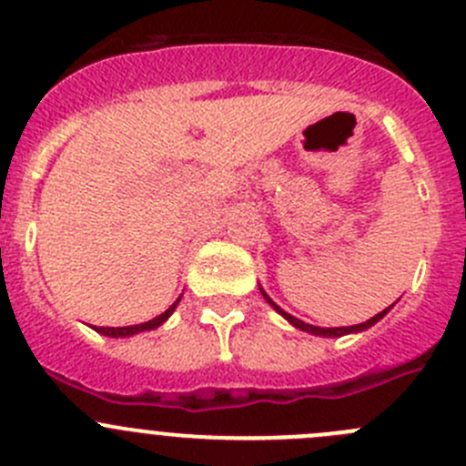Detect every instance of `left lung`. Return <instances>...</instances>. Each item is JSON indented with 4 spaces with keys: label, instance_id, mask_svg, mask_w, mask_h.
<instances>
[{
    "label": "left lung",
    "instance_id": "left-lung-1",
    "mask_svg": "<svg viewBox=\"0 0 466 466\" xmlns=\"http://www.w3.org/2000/svg\"><path fill=\"white\" fill-rule=\"evenodd\" d=\"M260 292H262V297L267 299V303H269L271 308H274L276 312H280V315L285 317V319L289 321V324L294 326V329H299V330H306V333H312V335H324V338H342V335H349V333H362V330H367V329H371V326L376 324V321H380L383 319L385 315H388V312L391 310V306H394V303H391L390 308H385L383 312H379V315H374L371 317V319H367V321H362V324H356V326H339V329H321V326H312V324H306V321H301V319H297V317H292V315H288V312L283 310V308H279L276 306L274 301H271L269 297H267V292L265 289L260 288Z\"/></svg>",
    "mask_w": 466,
    "mask_h": 466
}]
</instances>
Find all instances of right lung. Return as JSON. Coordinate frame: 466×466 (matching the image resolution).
I'll return each mask as SVG.
<instances>
[{"instance_id":"right-lung-1","label":"right lung","mask_w":466,"mask_h":466,"mask_svg":"<svg viewBox=\"0 0 466 466\" xmlns=\"http://www.w3.org/2000/svg\"><path fill=\"white\" fill-rule=\"evenodd\" d=\"M178 301H181V297H178L177 301H174L172 306H169L167 310L163 312V315L154 317V319L145 321V324H136V326H122V329H110V326H95V330H96V333H101V335H108V338H131V335H136V333H142V330H154V329H158V326L163 324V321L167 319L169 315H172V312H174V308L178 306Z\"/></svg>"}]
</instances>
